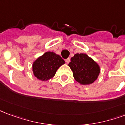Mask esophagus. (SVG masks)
I'll use <instances>...</instances> for the list:
<instances>
[{"label":"esophagus","mask_w":125,"mask_h":125,"mask_svg":"<svg viewBox=\"0 0 125 125\" xmlns=\"http://www.w3.org/2000/svg\"><path fill=\"white\" fill-rule=\"evenodd\" d=\"M65 62L67 63H69V62H70V58H67L65 60Z\"/></svg>","instance_id":"1"}]
</instances>
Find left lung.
I'll return each mask as SVG.
<instances>
[{
  "label": "left lung",
  "instance_id": "8db88e82",
  "mask_svg": "<svg viewBox=\"0 0 125 125\" xmlns=\"http://www.w3.org/2000/svg\"><path fill=\"white\" fill-rule=\"evenodd\" d=\"M75 81L82 85L92 84L98 77L100 67L86 54H76L68 64Z\"/></svg>",
  "mask_w": 125,
  "mask_h": 125
}]
</instances>
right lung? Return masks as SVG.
Returning <instances> with one entry per match:
<instances>
[{"label": "right lung", "mask_w": 125, "mask_h": 125, "mask_svg": "<svg viewBox=\"0 0 125 125\" xmlns=\"http://www.w3.org/2000/svg\"><path fill=\"white\" fill-rule=\"evenodd\" d=\"M64 60L53 52H46L39 56L32 65L33 75L39 80L46 81L54 77L56 71L62 65Z\"/></svg>", "instance_id": "right-lung-1"}]
</instances>
